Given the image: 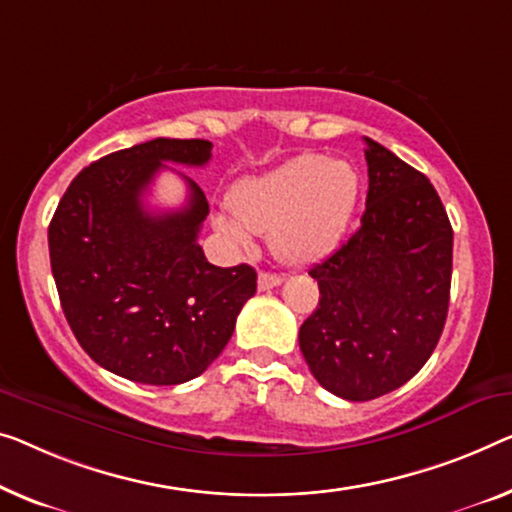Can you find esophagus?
Returning <instances> with one entry per match:
<instances>
[{
    "label": "esophagus",
    "mask_w": 512,
    "mask_h": 512,
    "mask_svg": "<svg viewBox=\"0 0 512 512\" xmlns=\"http://www.w3.org/2000/svg\"><path fill=\"white\" fill-rule=\"evenodd\" d=\"M282 282V276H278V273H269V271H262L257 276V287L262 289V292H266V289H273L278 287Z\"/></svg>",
    "instance_id": "obj_1"
}]
</instances>
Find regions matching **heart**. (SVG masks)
I'll use <instances>...</instances> for the list:
<instances>
[{
	"label": "heart",
	"mask_w": 512,
	"mask_h": 512,
	"mask_svg": "<svg viewBox=\"0 0 512 512\" xmlns=\"http://www.w3.org/2000/svg\"><path fill=\"white\" fill-rule=\"evenodd\" d=\"M358 195V174L345 160L303 154L230 190V209L216 230L236 246L253 232H271V248L289 264H312L331 255L347 230Z\"/></svg>",
	"instance_id": "b5f03b06"
}]
</instances>
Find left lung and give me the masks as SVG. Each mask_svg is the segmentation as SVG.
<instances>
[{
  "label": "left lung",
  "instance_id": "obj_1",
  "mask_svg": "<svg viewBox=\"0 0 512 512\" xmlns=\"http://www.w3.org/2000/svg\"><path fill=\"white\" fill-rule=\"evenodd\" d=\"M361 227L308 271L319 305L299 331L326 391L365 402L395 391L432 356L451 299L453 227L430 179L365 137Z\"/></svg>",
  "mask_w": 512,
  "mask_h": 512
}]
</instances>
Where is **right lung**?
<instances>
[{"instance_id":"obj_1","label":"right lung","mask_w":512,"mask_h":512,"mask_svg":"<svg viewBox=\"0 0 512 512\" xmlns=\"http://www.w3.org/2000/svg\"><path fill=\"white\" fill-rule=\"evenodd\" d=\"M209 140L156 137L85 167L48 230L52 276L80 347L114 375L151 386L200 377L257 289L253 266H213L197 243L209 202L195 181L186 207L149 211L165 163L202 167Z\"/></svg>"}]
</instances>
